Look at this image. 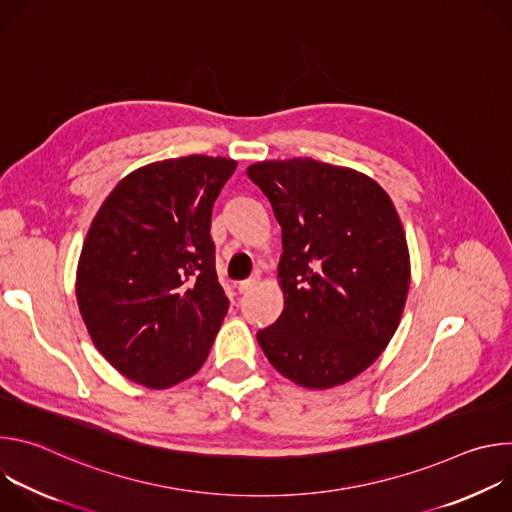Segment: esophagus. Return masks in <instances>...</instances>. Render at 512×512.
I'll list each match as a JSON object with an SVG mask.
<instances>
[{"instance_id":"obj_1","label":"esophagus","mask_w":512,"mask_h":512,"mask_svg":"<svg viewBox=\"0 0 512 512\" xmlns=\"http://www.w3.org/2000/svg\"><path fill=\"white\" fill-rule=\"evenodd\" d=\"M259 285V275H251L249 279H243V281H237L235 283V289L239 291V294H247V291L255 289Z\"/></svg>"}]
</instances>
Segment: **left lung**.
<instances>
[{
	"mask_svg": "<svg viewBox=\"0 0 512 512\" xmlns=\"http://www.w3.org/2000/svg\"><path fill=\"white\" fill-rule=\"evenodd\" d=\"M247 176L281 227L285 308L257 340L273 367L308 389L360 375L393 338L409 291L397 210L369 176L312 158L259 162Z\"/></svg>",
	"mask_w": 512,
	"mask_h": 512,
	"instance_id": "1",
	"label": "left lung"
}]
</instances>
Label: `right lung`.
<instances>
[{
    "instance_id": "add662e5",
    "label": "right lung",
    "mask_w": 512,
    "mask_h": 512,
    "mask_svg": "<svg viewBox=\"0 0 512 512\" xmlns=\"http://www.w3.org/2000/svg\"><path fill=\"white\" fill-rule=\"evenodd\" d=\"M235 160L143 166L103 202L83 245L77 300L99 352L152 389L192 377L229 310L210 237L212 204Z\"/></svg>"
}]
</instances>
